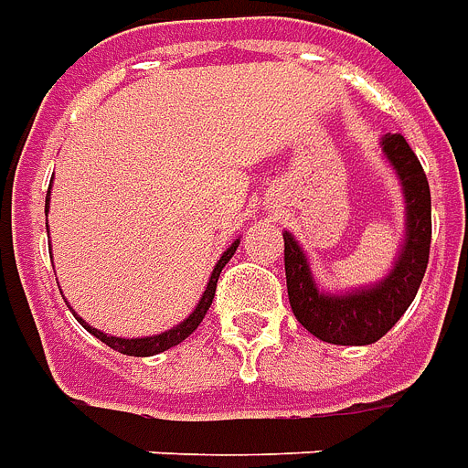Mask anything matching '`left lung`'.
<instances>
[{
	"instance_id": "8db88e82",
	"label": "left lung",
	"mask_w": 468,
	"mask_h": 468,
	"mask_svg": "<svg viewBox=\"0 0 468 468\" xmlns=\"http://www.w3.org/2000/svg\"><path fill=\"white\" fill-rule=\"evenodd\" d=\"M384 152L399 172L407 197V244L394 271L369 292L346 296L322 294L292 234H284V269L289 304L296 322L316 339L342 346L378 342L414 302L424 279L431 247V192L424 166L401 134L384 136Z\"/></svg>"
}]
</instances>
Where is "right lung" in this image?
I'll return each instance as SVG.
<instances>
[{"label": "right lung", "instance_id": "obj_1", "mask_svg": "<svg viewBox=\"0 0 468 468\" xmlns=\"http://www.w3.org/2000/svg\"><path fill=\"white\" fill-rule=\"evenodd\" d=\"M47 204H49V199H47ZM237 247H239V241H234V244L221 254L219 264L214 267V271H211L209 276V286H207V292H204V296H201L199 306L194 309V314H189V319H186V322H182L179 326H174V329H169V332L156 334V336H146V339H119V336H107L104 332L91 329L90 324L81 322L77 314H74V316L80 319V324H84V329H87V332L97 336L99 342H104L107 346L119 351V354H126V356H154V354H162V351L172 349V346H176V344H182L184 339H186V336H189V334H192L201 322H204V316H207L211 302H214V292H217V282H219L221 269L227 267V261L234 257Z\"/></svg>", "mask_w": 468, "mask_h": 468}]
</instances>
